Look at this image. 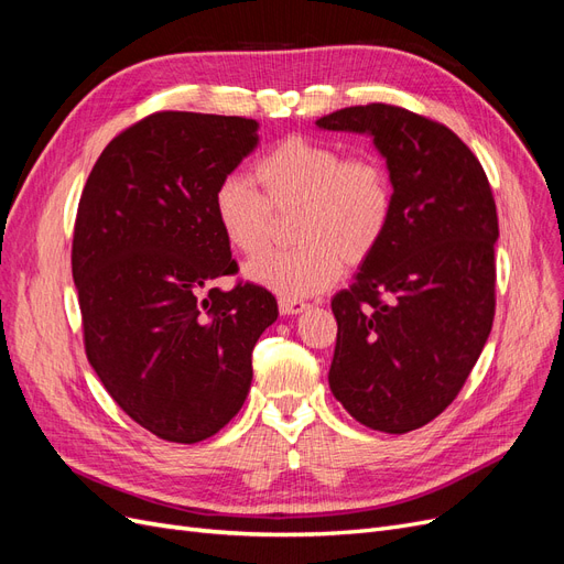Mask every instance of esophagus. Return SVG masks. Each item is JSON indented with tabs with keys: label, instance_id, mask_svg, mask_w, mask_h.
<instances>
[{
	"label": "esophagus",
	"instance_id": "1",
	"mask_svg": "<svg viewBox=\"0 0 564 564\" xmlns=\"http://www.w3.org/2000/svg\"><path fill=\"white\" fill-rule=\"evenodd\" d=\"M278 305L282 315H301L311 308V305L301 299H284V296L278 301Z\"/></svg>",
	"mask_w": 564,
	"mask_h": 564
}]
</instances>
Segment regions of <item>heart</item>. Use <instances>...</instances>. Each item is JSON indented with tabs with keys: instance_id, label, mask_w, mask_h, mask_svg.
I'll use <instances>...</instances> for the list:
<instances>
[{
	"instance_id": "1",
	"label": "heart",
	"mask_w": 564,
	"mask_h": 564,
	"mask_svg": "<svg viewBox=\"0 0 564 564\" xmlns=\"http://www.w3.org/2000/svg\"><path fill=\"white\" fill-rule=\"evenodd\" d=\"M251 178L228 176L214 193L220 235L237 251L259 256L275 230V216L292 214L294 249L270 251L247 275L284 299L329 289L348 265L379 249L395 212L386 164L369 152L346 155L334 143L289 135L253 162Z\"/></svg>"
}]
</instances>
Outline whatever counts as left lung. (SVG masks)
<instances>
[{
    "mask_svg": "<svg viewBox=\"0 0 564 564\" xmlns=\"http://www.w3.org/2000/svg\"><path fill=\"white\" fill-rule=\"evenodd\" d=\"M315 124L369 133L388 164L390 228L332 299L338 334L329 388L355 421L402 435L445 412L487 344L497 204L470 148L429 117L369 104Z\"/></svg>",
    "mask_w": 564,
    "mask_h": 564,
    "instance_id": "1",
    "label": "left lung"
}]
</instances>
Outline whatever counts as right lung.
<instances>
[{"label": "right lung", "mask_w": 564, "mask_h": 564, "mask_svg": "<svg viewBox=\"0 0 564 564\" xmlns=\"http://www.w3.org/2000/svg\"><path fill=\"white\" fill-rule=\"evenodd\" d=\"M256 131L247 117L148 115L115 135L82 191L84 348L110 398L166 442L207 440L240 412L251 350L278 319L268 289L214 286L237 270L214 193L259 145Z\"/></svg>", "instance_id": "add662e5"}]
</instances>
